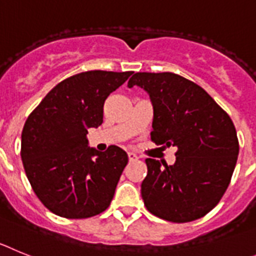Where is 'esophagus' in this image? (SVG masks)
I'll return each mask as SVG.
<instances>
[{
	"instance_id": "34e87169",
	"label": "esophagus",
	"mask_w": 256,
	"mask_h": 256,
	"mask_svg": "<svg viewBox=\"0 0 256 256\" xmlns=\"http://www.w3.org/2000/svg\"><path fill=\"white\" fill-rule=\"evenodd\" d=\"M128 161H136V160L139 158V157H138V156L132 152H128Z\"/></svg>"
}]
</instances>
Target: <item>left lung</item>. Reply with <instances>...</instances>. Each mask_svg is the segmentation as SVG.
Returning <instances> with one entry per match:
<instances>
[{"label": "left lung", "instance_id": "obj_1", "mask_svg": "<svg viewBox=\"0 0 256 256\" xmlns=\"http://www.w3.org/2000/svg\"><path fill=\"white\" fill-rule=\"evenodd\" d=\"M134 85L152 100V142L178 148L174 165L146 160V210L172 223L205 216L222 200L236 168L240 146L232 120L201 86L175 73L138 72L128 80V88Z\"/></svg>", "mask_w": 256, "mask_h": 256}]
</instances>
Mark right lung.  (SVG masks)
<instances>
[{
  "instance_id": "1",
  "label": "right lung",
  "mask_w": 256,
  "mask_h": 256,
  "mask_svg": "<svg viewBox=\"0 0 256 256\" xmlns=\"http://www.w3.org/2000/svg\"><path fill=\"white\" fill-rule=\"evenodd\" d=\"M132 72L88 70L58 84L32 110L20 156L33 192L66 219H86L110 205L128 157L117 146L88 148V128L103 124L104 102Z\"/></svg>"
}]
</instances>
